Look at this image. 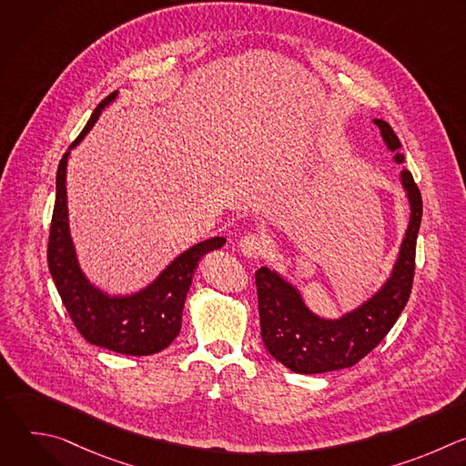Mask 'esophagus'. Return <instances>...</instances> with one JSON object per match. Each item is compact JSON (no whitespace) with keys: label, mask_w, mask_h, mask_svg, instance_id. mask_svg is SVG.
Segmentation results:
<instances>
[{"label":"esophagus","mask_w":466,"mask_h":466,"mask_svg":"<svg viewBox=\"0 0 466 466\" xmlns=\"http://www.w3.org/2000/svg\"><path fill=\"white\" fill-rule=\"evenodd\" d=\"M239 250L247 258H259L265 252V241L258 234H245L239 239Z\"/></svg>","instance_id":"obj_1"}]
</instances>
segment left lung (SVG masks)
Here are the masks:
<instances>
[{
  "mask_svg": "<svg viewBox=\"0 0 466 466\" xmlns=\"http://www.w3.org/2000/svg\"><path fill=\"white\" fill-rule=\"evenodd\" d=\"M394 160L404 162L402 147L390 125L374 119ZM402 186L411 205L410 227L394 269L381 289L354 311L329 320L311 313L293 284L277 271H256L261 339L269 354L299 374H319L356 365L389 334L406 308L415 277L417 236L422 219V197L410 169L400 173Z\"/></svg>",
  "mask_w": 466,
  "mask_h": 466,
  "instance_id": "8db88e82",
  "label": "left lung"
}]
</instances>
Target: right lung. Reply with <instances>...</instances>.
I'll use <instances>...</instances> for the list:
<instances>
[{"instance_id": "add662e5", "label": "right lung", "mask_w": 466, "mask_h": 466, "mask_svg": "<svg viewBox=\"0 0 466 466\" xmlns=\"http://www.w3.org/2000/svg\"><path fill=\"white\" fill-rule=\"evenodd\" d=\"M116 96L117 92L97 105L70 149L88 135L101 110L114 101ZM68 157L70 153H64L56 169V197L47 243L49 273L62 304L88 343L125 356L157 354L169 347L178 336L184 300L198 261L207 252L221 248L227 239L210 238L189 247L167 265L153 284L135 295L110 297L103 293L83 275L70 236L68 203H66Z\"/></svg>"}]
</instances>
